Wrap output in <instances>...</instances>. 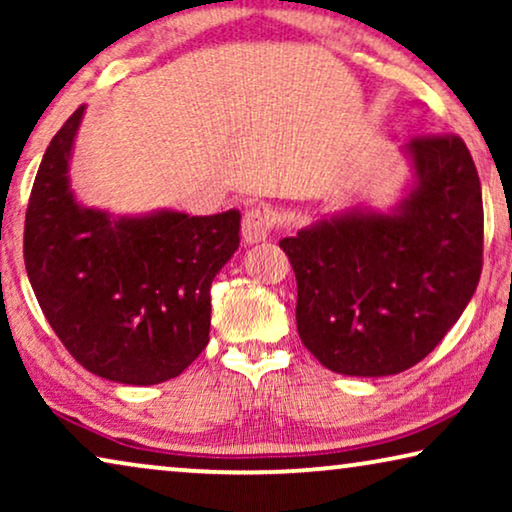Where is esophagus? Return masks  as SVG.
Instances as JSON below:
<instances>
[{
	"label": "esophagus",
	"instance_id": "esophagus-1",
	"mask_svg": "<svg viewBox=\"0 0 512 512\" xmlns=\"http://www.w3.org/2000/svg\"><path fill=\"white\" fill-rule=\"evenodd\" d=\"M272 230V219L270 214L265 212L261 207H251L244 212L242 216V237L244 242L249 244H256V242H263L265 237L270 235Z\"/></svg>",
	"mask_w": 512,
	"mask_h": 512
}]
</instances>
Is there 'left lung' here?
<instances>
[{
	"label": "left lung",
	"mask_w": 512,
	"mask_h": 512,
	"mask_svg": "<svg viewBox=\"0 0 512 512\" xmlns=\"http://www.w3.org/2000/svg\"><path fill=\"white\" fill-rule=\"evenodd\" d=\"M415 186L391 214L347 212L279 247L298 282L296 324L340 375L403 373L457 324L482 272V191L457 135L410 139Z\"/></svg>",
	"instance_id": "left-lung-1"
}]
</instances>
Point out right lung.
Here are the masks:
<instances>
[{
  "mask_svg": "<svg viewBox=\"0 0 512 512\" xmlns=\"http://www.w3.org/2000/svg\"><path fill=\"white\" fill-rule=\"evenodd\" d=\"M83 107L51 139L25 214V268L41 312L90 373L158 384L209 342L214 277L240 247V212L111 219L69 191Z\"/></svg>",
  "mask_w": 512,
  "mask_h": 512,
  "instance_id": "add662e5",
  "label": "right lung"
}]
</instances>
